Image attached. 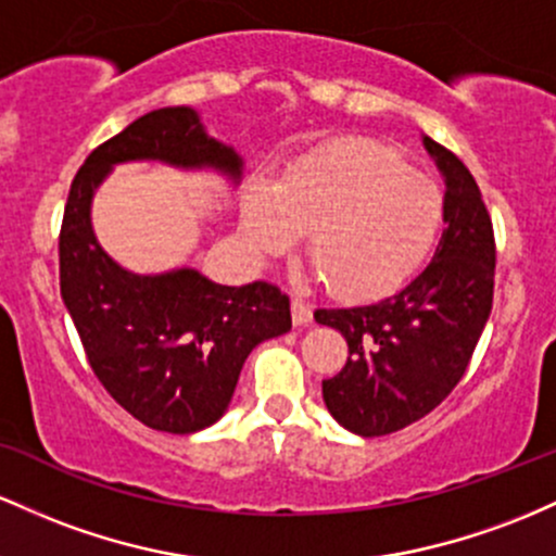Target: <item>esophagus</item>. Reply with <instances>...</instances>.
Listing matches in <instances>:
<instances>
[{
	"label": "esophagus",
	"instance_id": "1",
	"mask_svg": "<svg viewBox=\"0 0 556 556\" xmlns=\"http://www.w3.org/2000/svg\"><path fill=\"white\" fill-rule=\"evenodd\" d=\"M291 320H294L296 328H304L312 323V307L307 302H302V299H294L291 302Z\"/></svg>",
	"mask_w": 556,
	"mask_h": 556
}]
</instances>
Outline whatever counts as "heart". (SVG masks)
Here are the masks:
<instances>
[{
	"label": "heart",
	"mask_w": 556,
	"mask_h": 556,
	"mask_svg": "<svg viewBox=\"0 0 556 556\" xmlns=\"http://www.w3.org/2000/svg\"><path fill=\"white\" fill-rule=\"evenodd\" d=\"M444 223L433 178L378 143L352 141L291 165L278 186H254L244 230L265 257H280L309 230L317 278L341 299L391 294L426 262Z\"/></svg>",
	"instance_id": "1"
}]
</instances>
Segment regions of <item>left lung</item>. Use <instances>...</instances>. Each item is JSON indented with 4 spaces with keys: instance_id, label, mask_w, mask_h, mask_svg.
Instances as JSON below:
<instances>
[{
    "instance_id": "left-lung-1",
    "label": "left lung",
    "mask_w": 556,
    "mask_h": 556,
    "mask_svg": "<svg viewBox=\"0 0 556 556\" xmlns=\"http://www.w3.org/2000/svg\"><path fill=\"white\" fill-rule=\"evenodd\" d=\"M444 176V233L413 283L376 304L315 309L349 357L323 380L328 413L346 430L386 435L433 413L465 376L494 302V226L463 160L422 139Z\"/></svg>"
}]
</instances>
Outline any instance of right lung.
Listing matches in <instances>:
<instances>
[{
	"instance_id": "right-lung-1",
	"label": "right lung",
	"mask_w": 556,
	"mask_h": 556,
	"mask_svg": "<svg viewBox=\"0 0 556 556\" xmlns=\"http://www.w3.org/2000/svg\"><path fill=\"white\" fill-rule=\"evenodd\" d=\"M157 160L215 167L239 184L241 157L207 136L191 108H162L99 143L76 173L60 228V294L93 376L136 420L197 433L228 409L254 346L291 330L278 286L212 283L191 267L136 276L99 247L91 199L112 165Z\"/></svg>"
}]
</instances>
